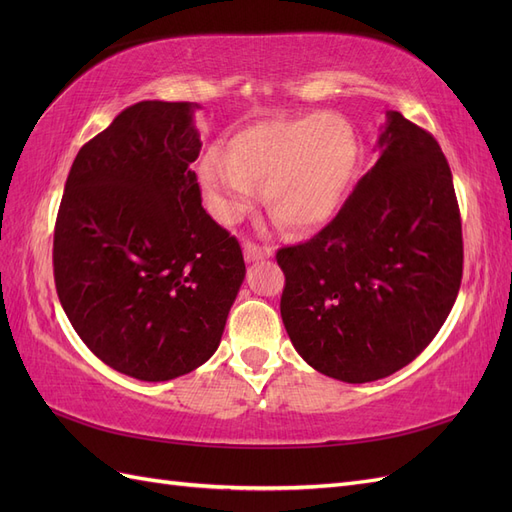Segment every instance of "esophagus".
<instances>
[{
  "mask_svg": "<svg viewBox=\"0 0 512 512\" xmlns=\"http://www.w3.org/2000/svg\"><path fill=\"white\" fill-rule=\"evenodd\" d=\"M243 254L247 262H258L273 256V247L271 245H258L254 241H245L243 243Z\"/></svg>",
  "mask_w": 512,
  "mask_h": 512,
  "instance_id": "34e87169",
  "label": "esophagus"
}]
</instances>
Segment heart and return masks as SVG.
<instances>
[{
    "label": "heart",
    "instance_id": "1",
    "mask_svg": "<svg viewBox=\"0 0 512 512\" xmlns=\"http://www.w3.org/2000/svg\"><path fill=\"white\" fill-rule=\"evenodd\" d=\"M356 138L331 113L277 117L237 130L226 151H209L198 164L200 190L222 224L239 222L256 198L273 218L294 232L327 222L352 181Z\"/></svg>",
    "mask_w": 512,
    "mask_h": 512
}]
</instances>
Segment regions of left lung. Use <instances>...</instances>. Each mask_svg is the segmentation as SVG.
<instances>
[{"mask_svg":"<svg viewBox=\"0 0 512 512\" xmlns=\"http://www.w3.org/2000/svg\"><path fill=\"white\" fill-rule=\"evenodd\" d=\"M378 147L335 218L275 254L294 350L350 384L412 363L451 314L463 275L459 205L438 141L389 111Z\"/></svg>","mask_w":512,"mask_h":512,"instance_id":"1","label":"left lung"}]
</instances>
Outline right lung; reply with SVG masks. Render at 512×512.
<instances>
[{
	"mask_svg": "<svg viewBox=\"0 0 512 512\" xmlns=\"http://www.w3.org/2000/svg\"><path fill=\"white\" fill-rule=\"evenodd\" d=\"M196 104L145 100L76 153L53 273L61 307L100 361L164 382L209 361L245 277L241 245L203 209Z\"/></svg>",
	"mask_w": 512,
	"mask_h": 512,
	"instance_id": "right-lung-1",
	"label": "right lung"
}]
</instances>
